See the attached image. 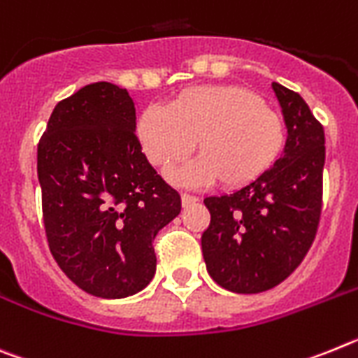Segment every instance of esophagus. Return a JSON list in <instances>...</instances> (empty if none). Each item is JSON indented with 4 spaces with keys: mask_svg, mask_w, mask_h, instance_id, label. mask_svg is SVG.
Returning a JSON list of instances; mask_svg holds the SVG:
<instances>
[{
    "mask_svg": "<svg viewBox=\"0 0 358 358\" xmlns=\"http://www.w3.org/2000/svg\"><path fill=\"white\" fill-rule=\"evenodd\" d=\"M198 198L192 196V194H187V192H182V205L183 207H189V205L196 203Z\"/></svg>",
    "mask_w": 358,
    "mask_h": 358,
    "instance_id": "esophagus-1",
    "label": "esophagus"
}]
</instances>
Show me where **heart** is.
Masks as SVG:
<instances>
[{
	"label": "heart",
	"mask_w": 358,
	"mask_h": 358,
	"mask_svg": "<svg viewBox=\"0 0 358 358\" xmlns=\"http://www.w3.org/2000/svg\"><path fill=\"white\" fill-rule=\"evenodd\" d=\"M136 135L155 167L167 173L189 157L196 162L175 173L183 183H210L229 189L256 182L279 160L287 144L281 119L256 93L236 85L183 90L169 108L148 106Z\"/></svg>",
	"instance_id": "obj_1"
}]
</instances>
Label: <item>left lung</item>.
Returning a JSON list of instances; mask_svg holds the SVG:
<instances>
[{
	"label": "left lung",
	"mask_w": 358,
	"mask_h": 358,
	"mask_svg": "<svg viewBox=\"0 0 358 358\" xmlns=\"http://www.w3.org/2000/svg\"><path fill=\"white\" fill-rule=\"evenodd\" d=\"M287 124L285 153L243 189L205 198L210 225L201 250L210 278L236 294H259L301 265L321 220L324 129L299 93L272 83Z\"/></svg>",
	"instance_id": "1"
}]
</instances>
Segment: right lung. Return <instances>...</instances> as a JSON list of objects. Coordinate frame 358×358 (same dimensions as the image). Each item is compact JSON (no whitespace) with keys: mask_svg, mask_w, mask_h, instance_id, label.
I'll use <instances>...</instances> for the list:
<instances>
[{"mask_svg":"<svg viewBox=\"0 0 358 358\" xmlns=\"http://www.w3.org/2000/svg\"><path fill=\"white\" fill-rule=\"evenodd\" d=\"M135 129L129 93L93 83L55 106L37 145L50 252L80 290L102 299L148 287L153 239L182 209Z\"/></svg>","mask_w":358,"mask_h":358,"instance_id":"obj_1","label":"right lung"}]
</instances>
